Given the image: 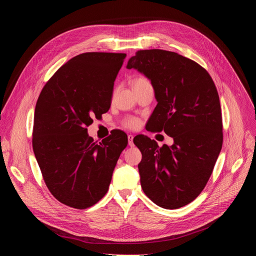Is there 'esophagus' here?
<instances>
[{"label": "esophagus", "mask_w": 256, "mask_h": 256, "mask_svg": "<svg viewBox=\"0 0 256 256\" xmlns=\"http://www.w3.org/2000/svg\"><path fill=\"white\" fill-rule=\"evenodd\" d=\"M128 146H130V147H134V136L132 134H128Z\"/></svg>", "instance_id": "esophagus-1"}]
</instances>
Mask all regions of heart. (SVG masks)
Masks as SVG:
<instances>
[{
  "instance_id": "obj_1",
  "label": "heart",
  "mask_w": 256,
  "mask_h": 256,
  "mask_svg": "<svg viewBox=\"0 0 256 256\" xmlns=\"http://www.w3.org/2000/svg\"><path fill=\"white\" fill-rule=\"evenodd\" d=\"M148 82L147 80H146L144 78H136L132 82V85L136 86V85H138V84H142V83H146ZM124 124L128 128H136L138 126H140V120L136 118H128L124 122Z\"/></svg>"
}]
</instances>
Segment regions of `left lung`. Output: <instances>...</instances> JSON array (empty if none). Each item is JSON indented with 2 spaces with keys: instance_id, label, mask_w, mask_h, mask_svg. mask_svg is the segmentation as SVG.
I'll return each mask as SVG.
<instances>
[{
  "instance_id": "8db88e82",
  "label": "left lung",
  "mask_w": 256,
  "mask_h": 256,
  "mask_svg": "<svg viewBox=\"0 0 256 256\" xmlns=\"http://www.w3.org/2000/svg\"><path fill=\"white\" fill-rule=\"evenodd\" d=\"M150 81L157 106L147 124L173 144L136 136L140 186L157 206L174 210L196 200L208 181L223 144L220 99L208 72L192 60L163 50H144L128 60Z\"/></svg>"
}]
</instances>
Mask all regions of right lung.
I'll use <instances>...</instances> for the list:
<instances>
[{
	"label": "right lung",
	"mask_w": 256,
	"mask_h": 256,
	"mask_svg": "<svg viewBox=\"0 0 256 256\" xmlns=\"http://www.w3.org/2000/svg\"><path fill=\"white\" fill-rule=\"evenodd\" d=\"M126 54L85 52L62 66L36 102L32 147L50 194L84 210L107 192L128 136L120 130L101 142L88 136L93 118L112 104Z\"/></svg>",
	"instance_id": "right-lung-1"
}]
</instances>
